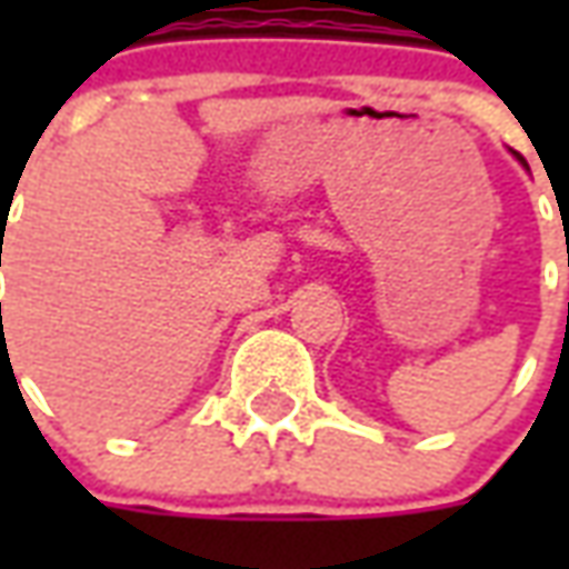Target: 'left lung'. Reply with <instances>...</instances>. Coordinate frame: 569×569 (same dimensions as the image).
<instances>
[{
    "label": "left lung",
    "instance_id": "obj_1",
    "mask_svg": "<svg viewBox=\"0 0 569 569\" xmlns=\"http://www.w3.org/2000/svg\"><path fill=\"white\" fill-rule=\"evenodd\" d=\"M515 154H518V151H515ZM518 161H521V163H525V158H521V154H518ZM525 167H527V163H525Z\"/></svg>",
    "mask_w": 569,
    "mask_h": 569
}]
</instances>
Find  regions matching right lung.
I'll return each mask as SVG.
<instances>
[{"label": "right lung", "mask_w": 569, "mask_h": 569, "mask_svg": "<svg viewBox=\"0 0 569 569\" xmlns=\"http://www.w3.org/2000/svg\"><path fill=\"white\" fill-rule=\"evenodd\" d=\"M0 264H2V261H0ZM0 308H2V305H0Z\"/></svg>", "instance_id": "1"}]
</instances>
